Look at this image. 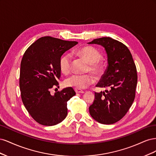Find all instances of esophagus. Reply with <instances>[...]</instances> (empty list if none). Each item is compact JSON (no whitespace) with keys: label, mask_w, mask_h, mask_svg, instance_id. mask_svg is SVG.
Masks as SVG:
<instances>
[{"label":"esophagus","mask_w":156,"mask_h":156,"mask_svg":"<svg viewBox=\"0 0 156 156\" xmlns=\"http://www.w3.org/2000/svg\"><path fill=\"white\" fill-rule=\"evenodd\" d=\"M75 92H76L77 94H83L84 93V91L82 90H79V89H75Z\"/></svg>","instance_id":"34e87169"}]
</instances>
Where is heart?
Masks as SVG:
<instances>
[{
	"label": "heart",
	"instance_id": "1",
	"mask_svg": "<svg viewBox=\"0 0 156 156\" xmlns=\"http://www.w3.org/2000/svg\"><path fill=\"white\" fill-rule=\"evenodd\" d=\"M79 54L89 63L88 70L96 74H100L103 71L102 65L99 62L101 55L99 51L92 47H85L79 51ZM72 56L69 53L61 56L59 62L60 68L64 73H68L71 69ZM94 82V77L90 74L77 75L73 74L65 79L64 83L68 87L77 89L85 88Z\"/></svg>",
	"mask_w": 156,
	"mask_h": 156
}]
</instances>
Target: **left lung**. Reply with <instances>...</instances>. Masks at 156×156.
<instances>
[{"label":"left lung","instance_id":"obj_1","mask_svg":"<svg viewBox=\"0 0 156 156\" xmlns=\"http://www.w3.org/2000/svg\"><path fill=\"white\" fill-rule=\"evenodd\" d=\"M87 44L104 48L108 66L96 87L110 88L95 92L90 115L99 123L114 124L125 116L134 101L137 83L135 62L128 48L111 37L94 39Z\"/></svg>","mask_w":156,"mask_h":156}]
</instances>
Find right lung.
<instances>
[{"instance_id": "right-lung-1", "label": "right lung", "mask_w": 156, "mask_h": 156, "mask_svg": "<svg viewBox=\"0 0 156 156\" xmlns=\"http://www.w3.org/2000/svg\"><path fill=\"white\" fill-rule=\"evenodd\" d=\"M77 44L44 36L33 43L23 55L20 77L21 99L31 116L41 125H56L68 115L67 102L75 95L73 88H64L54 95L50 89L58 85L61 56Z\"/></svg>"}]
</instances>
